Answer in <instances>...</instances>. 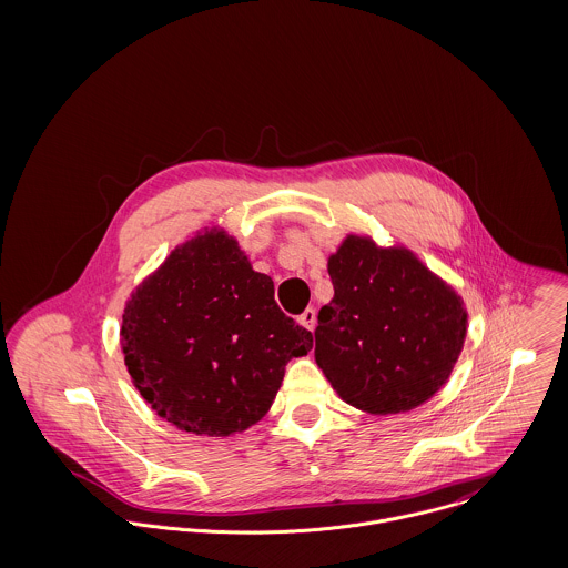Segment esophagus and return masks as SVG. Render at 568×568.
Segmentation results:
<instances>
[{
  "instance_id": "34e87169",
  "label": "esophagus",
  "mask_w": 568,
  "mask_h": 568,
  "mask_svg": "<svg viewBox=\"0 0 568 568\" xmlns=\"http://www.w3.org/2000/svg\"><path fill=\"white\" fill-rule=\"evenodd\" d=\"M300 324L313 332L315 325H317V311H315V308H306V311L300 315Z\"/></svg>"
}]
</instances>
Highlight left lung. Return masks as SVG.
<instances>
[{
	"label": "left lung",
	"mask_w": 568,
	"mask_h": 568,
	"mask_svg": "<svg viewBox=\"0 0 568 568\" xmlns=\"http://www.w3.org/2000/svg\"><path fill=\"white\" fill-rule=\"evenodd\" d=\"M334 297L320 311L315 361L332 389L372 415L430 400L462 354L457 291L405 246L349 234L327 257Z\"/></svg>",
	"instance_id": "left-lung-1"
}]
</instances>
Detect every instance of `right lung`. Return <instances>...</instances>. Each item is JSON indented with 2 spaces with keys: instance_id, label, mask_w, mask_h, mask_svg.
I'll return each instance as SVG.
<instances>
[{
  "instance_id": "add662e5",
  "label": "right lung",
  "mask_w": 568,
  "mask_h": 568,
  "mask_svg": "<svg viewBox=\"0 0 568 568\" xmlns=\"http://www.w3.org/2000/svg\"><path fill=\"white\" fill-rule=\"evenodd\" d=\"M273 295V280L227 232L179 244L122 315L124 363L142 398L194 435L227 437L260 422L286 363L313 349V334Z\"/></svg>"
}]
</instances>
